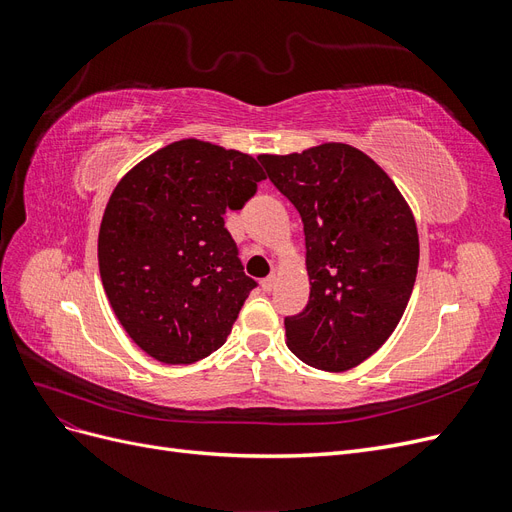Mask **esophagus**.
I'll return each instance as SVG.
<instances>
[{
  "instance_id": "obj_1",
  "label": "esophagus",
  "mask_w": 512,
  "mask_h": 512,
  "mask_svg": "<svg viewBox=\"0 0 512 512\" xmlns=\"http://www.w3.org/2000/svg\"><path fill=\"white\" fill-rule=\"evenodd\" d=\"M275 282H277V277L269 275V277H265V280L260 282V286H262V290H265V292H271L275 288Z\"/></svg>"
}]
</instances>
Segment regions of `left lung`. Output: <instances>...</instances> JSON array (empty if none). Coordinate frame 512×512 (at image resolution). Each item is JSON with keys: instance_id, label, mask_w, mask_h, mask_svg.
<instances>
[{"instance_id": "1", "label": "left lung", "mask_w": 512, "mask_h": 512, "mask_svg": "<svg viewBox=\"0 0 512 512\" xmlns=\"http://www.w3.org/2000/svg\"><path fill=\"white\" fill-rule=\"evenodd\" d=\"M305 232L309 301L284 320L288 348L322 371L369 359L406 312L418 269V232L397 185L363 151L324 143L258 156Z\"/></svg>"}]
</instances>
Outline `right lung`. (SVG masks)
Segmentation results:
<instances>
[{
  "instance_id": "1",
  "label": "right lung",
  "mask_w": 512,
  "mask_h": 512,
  "mask_svg": "<svg viewBox=\"0 0 512 512\" xmlns=\"http://www.w3.org/2000/svg\"><path fill=\"white\" fill-rule=\"evenodd\" d=\"M262 179L247 153L185 138L136 164L108 198L102 286L121 327L156 361L188 365L226 342L258 284L243 273L224 213Z\"/></svg>"
}]
</instances>
